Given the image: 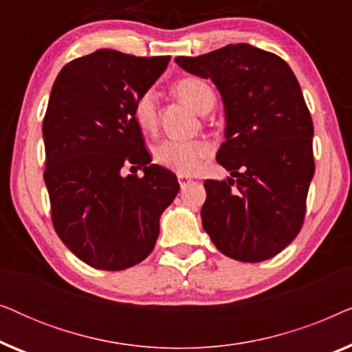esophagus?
Returning <instances> with one entry per match:
<instances>
[{"label": "esophagus", "mask_w": 352, "mask_h": 352, "mask_svg": "<svg viewBox=\"0 0 352 352\" xmlns=\"http://www.w3.org/2000/svg\"><path fill=\"white\" fill-rule=\"evenodd\" d=\"M177 181H179V186L181 187H186L192 179H190L189 176H186V175H177Z\"/></svg>", "instance_id": "obj_1"}]
</instances>
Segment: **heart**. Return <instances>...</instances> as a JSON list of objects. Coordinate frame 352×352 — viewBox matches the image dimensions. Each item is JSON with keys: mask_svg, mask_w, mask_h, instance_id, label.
<instances>
[{"mask_svg": "<svg viewBox=\"0 0 352 352\" xmlns=\"http://www.w3.org/2000/svg\"><path fill=\"white\" fill-rule=\"evenodd\" d=\"M176 94L189 104L195 112L201 113L208 105L214 104V93L204 80L184 78L175 86ZM134 115L139 126L142 129H152L157 123V102L152 91L139 96L134 105ZM211 148L206 142L200 141H177L166 139L155 147V162L158 165L177 173V175H192L199 162L210 155Z\"/></svg>", "mask_w": 352, "mask_h": 352, "instance_id": "b5f03b06", "label": "heart"}]
</instances>
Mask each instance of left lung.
<instances>
[{
  "instance_id": "left-lung-1",
  "label": "left lung",
  "mask_w": 352,
  "mask_h": 352,
  "mask_svg": "<svg viewBox=\"0 0 352 352\" xmlns=\"http://www.w3.org/2000/svg\"><path fill=\"white\" fill-rule=\"evenodd\" d=\"M175 60L213 81L224 104L216 160L230 176L205 181V232L237 261L276 256L300 232L314 176V126L295 74L278 56L247 43Z\"/></svg>"
}]
</instances>
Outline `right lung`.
<instances>
[{"label": "right lung", "mask_w": 352, "mask_h": 352, "mask_svg": "<svg viewBox=\"0 0 352 352\" xmlns=\"http://www.w3.org/2000/svg\"><path fill=\"white\" fill-rule=\"evenodd\" d=\"M168 62L98 50L69 62L52 85L43 120L52 224L65 247L96 269L122 271L146 259L160 216L179 192L177 177L151 163L134 115ZM128 164L144 166V176L123 177Z\"/></svg>", "instance_id": "1"}]
</instances>
